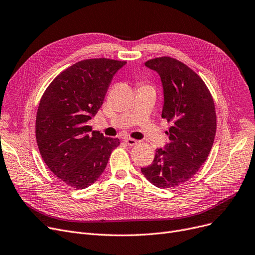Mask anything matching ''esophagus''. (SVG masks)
<instances>
[{"label": "esophagus", "mask_w": 255, "mask_h": 255, "mask_svg": "<svg viewBox=\"0 0 255 255\" xmlns=\"http://www.w3.org/2000/svg\"><path fill=\"white\" fill-rule=\"evenodd\" d=\"M124 141L128 144V145H135L136 143H137V140H135V139H133V138H129V137H127V138H125L124 139Z\"/></svg>", "instance_id": "obj_1"}]
</instances>
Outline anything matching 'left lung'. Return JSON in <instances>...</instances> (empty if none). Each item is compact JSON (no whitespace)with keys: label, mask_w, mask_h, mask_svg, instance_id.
Segmentation results:
<instances>
[{"label":"left lung","mask_w":255,"mask_h":255,"mask_svg":"<svg viewBox=\"0 0 255 255\" xmlns=\"http://www.w3.org/2000/svg\"><path fill=\"white\" fill-rule=\"evenodd\" d=\"M157 71L164 90L162 118L170 123L165 149H157L153 162L141 168L158 188H173L190 180L208 159L216 134L215 104L197 73L177 59L146 61Z\"/></svg>","instance_id":"left-lung-1"}]
</instances>
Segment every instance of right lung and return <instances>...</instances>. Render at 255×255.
Instances as JSON below:
<instances>
[{"instance_id": "add662e5", "label": "right lung", "mask_w": 255, "mask_h": 255, "mask_svg": "<svg viewBox=\"0 0 255 255\" xmlns=\"http://www.w3.org/2000/svg\"><path fill=\"white\" fill-rule=\"evenodd\" d=\"M126 61H79L62 71L44 91L36 115V140L50 171L74 189L102 175L120 139L92 131L88 121L101 107L116 72Z\"/></svg>"}]
</instances>
